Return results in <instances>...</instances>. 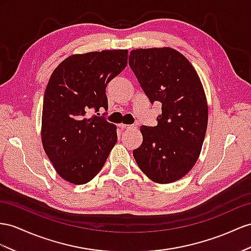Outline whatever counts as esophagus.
I'll return each mask as SVG.
<instances>
[{"label": "esophagus", "instance_id": "obj_1", "mask_svg": "<svg viewBox=\"0 0 251 251\" xmlns=\"http://www.w3.org/2000/svg\"><path fill=\"white\" fill-rule=\"evenodd\" d=\"M120 128H122V129H130V128H134L136 127V125L134 124H131V125H126V124H120L119 125Z\"/></svg>", "mask_w": 251, "mask_h": 251}]
</instances>
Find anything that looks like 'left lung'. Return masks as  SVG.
<instances>
[{"instance_id":"left-lung-1","label":"left lung","mask_w":251,"mask_h":251,"mask_svg":"<svg viewBox=\"0 0 251 251\" xmlns=\"http://www.w3.org/2000/svg\"><path fill=\"white\" fill-rule=\"evenodd\" d=\"M129 58L151 104L162 105L157 126L140 127L143 142L133 150L134 160L152 181H177L196 163L207 130L208 105L201 79L174 49H138Z\"/></svg>"}]
</instances>
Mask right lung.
<instances>
[{"label": "right lung", "instance_id": "add662e5", "mask_svg": "<svg viewBox=\"0 0 251 251\" xmlns=\"http://www.w3.org/2000/svg\"><path fill=\"white\" fill-rule=\"evenodd\" d=\"M127 58V50L72 55L50 75L43 99L41 139L64 180L74 184L92 180L117 143V126L87 112L107 110L106 87L126 68Z\"/></svg>", "mask_w": 251, "mask_h": 251}]
</instances>
